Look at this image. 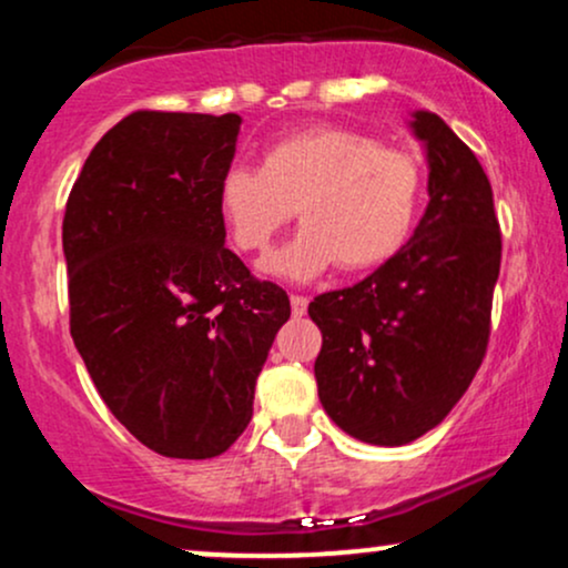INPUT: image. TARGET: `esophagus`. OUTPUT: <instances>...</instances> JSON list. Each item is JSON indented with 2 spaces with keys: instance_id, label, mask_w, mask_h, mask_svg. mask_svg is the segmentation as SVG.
<instances>
[{
  "instance_id": "1",
  "label": "esophagus",
  "mask_w": 568,
  "mask_h": 568,
  "mask_svg": "<svg viewBox=\"0 0 568 568\" xmlns=\"http://www.w3.org/2000/svg\"><path fill=\"white\" fill-rule=\"evenodd\" d=\"M306 304H310V298H306V296H298V293H296V296H291V310H293V315H296V317L304 315Z\"/></svg>"
}]
</instances>
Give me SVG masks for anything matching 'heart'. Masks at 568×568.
I'll list each match as a JSON object with an SVG mask.
<instances>
[{
    "instance_id": "obj_1",
    "label": "heart",
    "mask_w": 568,
    "mask_h": 568,
    "mask_svg": "<svg viewBox=\"0 0 568 568\" xmlns=\"http://www.w3.org/2000/svg\"><path fill=\"white\" fill-rule=\"evenodd\" d=\"M422 197L419 162L344 128L283 135L262 165L230 168L216 189L221 221L245 253H264L296 207L304 230L262 262L266 275L291 283L336 264L363 272L389 262L414 232Z\"/></svg>"
}]
</instances>
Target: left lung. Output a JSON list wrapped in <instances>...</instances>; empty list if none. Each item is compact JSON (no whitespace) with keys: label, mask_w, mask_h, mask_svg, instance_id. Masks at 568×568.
I'll return each mask as SVG.
<instances>
[{"label":"left lung","mask_w":568,"mask_h":568,"mask_svg":"<svg viewBox=\"0 0 568 568\" xmlns=\"http://www.w3.org/2000/svg\"><path fill=\"white\" fill-rule=\"evenodd\" d=\"M425 143L427 211L374 275L310 304L323 334L317 395L344 433L406 446L440 425L486 355L501 234L484 168L438 114H410Z\"/></svg>","instance_id":"left-lung-1"}]
</instances>
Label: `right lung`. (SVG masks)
<instances>
[{
	"instance_id": "obj_1",
	"label": "right lung",
	"mask_w": 568,
	"mask_h": 568,
	"mask_svg": "<svg viewBox=\"0 0 568 568\" xmlns=\"http://www.w3.org/2000/svg\"><path fill=\"white\" fill-rule=\"evenodd\" d=\"M240 114L133 112L74 181L63 216L71 338L143 446L211 459L243 435L288 293L224 247L216 189Z\"/></svg>"
}]
</instances>
